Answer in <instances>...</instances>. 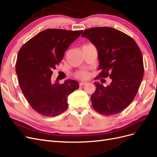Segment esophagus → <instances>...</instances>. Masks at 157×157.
Here are the masks:
<instances>
[{"instance_id": "34e87169", "label": "esophagus", "mask_w": 157, "mask_h": 157, "mask_svg": "<svg viewBox=\"0 0 157 157\" xmlns=\"http://www.w3.org/2000/svg\"><path fill=\"white\" fill-rule=\"evenodd\" d=\"M85 84H86V82H80L79 83V86H84V85H85Z\"/></svg>"}]
</instances>
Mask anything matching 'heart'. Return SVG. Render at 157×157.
Wrapping results in <instances>:
<instances>
[{
  "mask_svg": "<svg viewBox=\"0 0 157 157\" xmlns=\"http://www.w3.org/2000/svg\"><path fill=\"white\" fill-rule=\"evenodd\" d=\"M90 74L86 70H80L75 73V77L78 79L84 80L89 77Z\"/></svg>",
  "mask_w": 157,
  "mask_h": 157,
  "instance_id": "obj_1",
  "label": "heart"
}]
</instances>
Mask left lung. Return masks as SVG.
<instances>
[{
  "mask_svg": "<svg viewBox=\"0 0 157 157\" xmlns=\"http://www.w3.org/2000/svg\"><path fill=\"white\" fill-rule=\"evenodd\" d=\"M87 38L96 47L101 71L96 79L109 77V86L94 82L93 108L101 115L111 116L122 111L134 100L144 77L141 52L135 40L123 32L109 27L85 30Z\"/></svg>",
  "mask_w": 157,
  "mask_h": 157,
  "instance_id": "obj_1",
  "label": "left lung"
}]
</instances>
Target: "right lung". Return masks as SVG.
<instances>
[{
    "instance_id": "1",
    "label": "right lung",
    "mask_w": 157,
    "mask_h": 157,
    "mask_svg": "<svg viewBox=\"0 0 157 157\" xmlns=\"http://www.w3.org/2000/svg\"><path fill=\"white\" fill-rule=\"evenodd\" d=\"M82 31L45 29L18 52L16 71L20 88L30 106L42 116L55 117L65 111L68 96L79 88L78 82L71 79L61 84L58 80L52 82L51 76L65 50Z\"/></svg>"
}]
</instances>
